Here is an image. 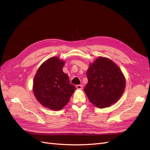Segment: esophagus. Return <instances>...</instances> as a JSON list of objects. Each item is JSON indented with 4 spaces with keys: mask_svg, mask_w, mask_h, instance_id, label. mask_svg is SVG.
Wrapping results in <instances>:
<instances>
[{
    "mask_svg": "<svg viewBox=\"0 0 150 150\" xmlns=\"http://www.w3.org/2000/svg\"><path fill=\"white\" fill-rule=\"evenodd\" d=\"M76 88L78 89H83V85H81V84L76 85Z\"/></svg>",
    "mask_w": 150,
    "mask_h": 150,
    "instance_id": "1",
    "label": "esophagus"
}]
</instances>
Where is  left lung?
Returning a JSON list of instances; mask_svg holds the SVG:
<instances>
[{
    "label": "left lung",
    "instance_id": "obj_1",
    "mask_svg": "<svg viewBox=\"0 0 150 150\" xmlns=\"http://www.w3.org/2000/svg\"><path fill=\"white\" fill-rule=\"evenodd\" d=\"M86 76L88 83L84 90L91 103L98 108L111 106L124 92V75L118 66L108 58H98L90 65Z\"/></svg>",
    "mask_w": 150,
    "mask_h": 150
}]
</instances>
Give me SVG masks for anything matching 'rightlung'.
I'll return each mask as SVG.
<instances>
[{
    "mask_svg": "<svg viewBox=\"0 0 150 150\" xmlns=\"http://www.w3.org/2000/svg\"><path fill=\"white\" fill-rule=\"evenodd\" d=\"M64 62L57 57L46 60L34 77L33 92L37 100L44 107L57 111L69 102L76 89L62 71Z\"/></svg>",
    "mask_w": 150,
    "mask_h": 150,
    "instance_id": "add662e5",
    "label": "right lung"
}]
</instances>
